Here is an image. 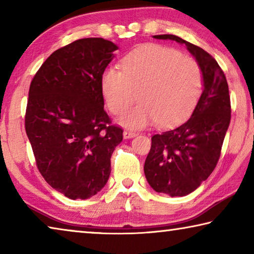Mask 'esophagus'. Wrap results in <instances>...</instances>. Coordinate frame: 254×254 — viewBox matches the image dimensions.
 Wrapping results in <instances>:
<instances>
[{"instance_id":"34e87169","label":"esophagus","mask_w":254,"mask_h":254,"mask_svg":"<svg viewBox=\"0 0 254 254\" xmlns=\"http://www.w3.org/2000/svg\"><path fill=\"white\" fill-rule=\"evenodd\" d=\"M136 135V132L131 131V130H124L123 131V136L124 139H130V137H134Z\"/></svg>"}]
</instances>
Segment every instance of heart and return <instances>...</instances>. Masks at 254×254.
<instances>
[{"label": "heart", "mask_w": 254, "mask_h": 254, "mask_svg": "<svg viewBox=\"0 0 254 254\" xmlns=\"http://www.w3.org/2000/svg\"><path fill=\"white\" fill-rule=\"evenodd\" d=\"M121 69L107 67L101 75V89L107 109L121 114L133 102H141L120 118L128 127L177 126L189 117L203 91L198 63L169 47L147 45L127 54Z\"/></svg>", "instance_id": "obj_1"}]
</instances>
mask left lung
I'll use <instances>...</instances> for the list:
<instances>
[{
    "instance_id": "8db88e82",
    "label": "left lung",
    "mask_w": 254,
    "mask_h": 254,
    "mask_svg": "<svg viewBox=\"0 0 254 254\" xmlns=\"http://www.w3.org/2000/svg\"><path fill=\"white\" fill-rule=\"evenodd\" d=\"M187 47L203 72L204 88L191 117L182 126L151 137L144 175L157 192L186 196L209 177L221 156L231 121L229 85L222 68L207 51L174 34L153 36Z\"/></svg>"
}]
</instances>
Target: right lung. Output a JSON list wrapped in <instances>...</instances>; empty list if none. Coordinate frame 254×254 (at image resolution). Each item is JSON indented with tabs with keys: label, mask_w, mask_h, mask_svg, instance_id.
<instances>
[{
	"label": "right lung",
	"mask_w": 254,
	"mask_h": 254,
	"mask_svg": "<svg viewBox=\"0 0 254 254\" xmlns=\"http://www.w3.org/2000/svg\"><path fill=\"white\" fill-rule=\"evenodd\" d=\"M118 46L85 38L54 51L30 84L25 132L38 169L56 190L86 199L105 186L122 127L104 111L101 75Z\"/></svg>",
	"instance_id": "obj_1"
}]
</instances>
